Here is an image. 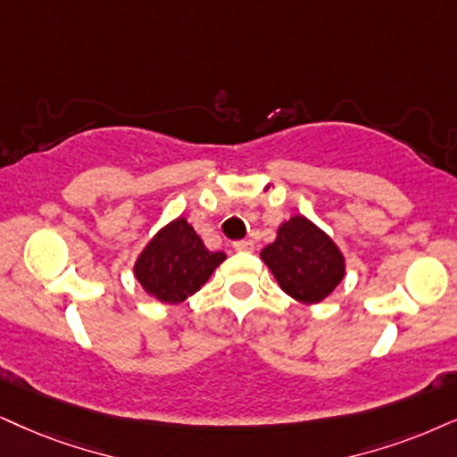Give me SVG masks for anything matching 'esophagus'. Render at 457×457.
<instances>
[{
    "label": "esophagus",
    "mask_w": 457,
    "mask_h": 457,
    "mask_svg": "<svg viewBox=\"0 0 457 457\" xmlns=\"http://www.w3.org/2000/svg\"><path fill=\"white\" fill-rule=\"evenodd\" d=\"M234 248H236V251H242V253H251L253 248H255V242H253V240H236Z\"/></svg>",
    "instance_id": "1"
}]
</instances>
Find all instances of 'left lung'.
<instances>
[{"mask_svg": "<svg viewBox=\"0 0 457 457\" xmlns=\"http://www.w3.org/2000/svg\"><path fill=\"white\" fill-rule=\"evenodd\" d=\"M262 259L282 291L302 303L322 302L345 274V259L337 245L302 215L280 225L276 240L262 251Z\"/></svg>", "mask_w": 457, "mask_h": 457, "instance_id": "left-lung-1", "label": "left lung"}]
</instances>
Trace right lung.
Listing matches in <instances>:
<instances>
[{
    "label": "right lung",
    "instance_id": "add662e5",
    "mask_svg": "<svg viewBox=\"0 0 457 457\" xmlns=\"http://www.w3.org/2000/svg\"><path fill=\"white\" fill-rule=\"evenodd\" d=\"M225 253L209 251L187 219L179 217L160 229L143 248L135 276L162 303H181L211 278Z\"/></svg>",
    "mask_w": 457,
    "mask_h": 457
}]
</instances>
